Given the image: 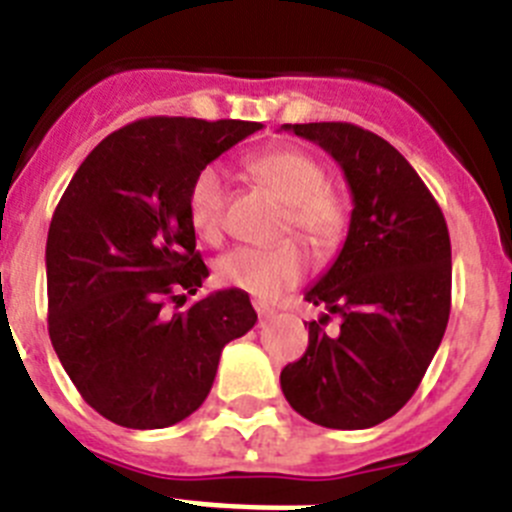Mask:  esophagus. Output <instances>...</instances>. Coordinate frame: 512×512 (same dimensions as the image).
I'll return each instance as SVG.
<instances>
[{
    "instance_id": "esophagus-1",
    "label": "esophagus",
    "mask_w": 512,
    "mask_h": 512,
    "mask_svg": "<svg viewBox=\"0 0 512 512\" xmlns=\"http://www.w3.org/2000/svg\"><path fill=\"white\" fill-rule=\"evenodd\" d=\"M256 312H259L261 320H266V318H271V315H274V310H271V307H266V305H261V302H256Z\"/></svg>"
}]
</instances>
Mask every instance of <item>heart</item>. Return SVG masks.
I'll return each mask as SVG.
<instances>
[{
    "label": "heart",
    "mask_w": 512,
    "mask_h": 512,
    "mask_svg": "<svg viewBox=\"0 0 512 512\" xmlns=\"http://www.w3.org/2000/svg\"><path fill=\"white\" fill-rule=\"evenodd\" d=\"M248 174L266 184L284 202V230L305 243L325 248L341 238L346 228V205L341 194L325 184L318 158L300 148H271L246 161ZM225 174L210 164L189 184L187 215L202 241H217L225 228ZM307 271L305 253L292 241L269 248L241 246L217 261V277L256 300H274L284 289L302 282Z\"/></svg>",
    "instance_id": "b5f03b06"
}]
</instances>
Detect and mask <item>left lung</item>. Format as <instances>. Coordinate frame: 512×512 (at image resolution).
<instances>
[{
  "label": "left lung",
  "mask_w": 512,
  "mask_h": 512,
  "mask_svg": "<svg viewBox=\"0 0 512 512\" xmlns=\"http://www.w3.org/2000/svg\"><path fill=\"white\" fill-rule=\"evenodd\" d=\"M284 130L336 158L351 189L346 243L305 292L323 307L300 361L282 369V392L302 418L359 431L392 418L415 395L441 346L451 310V241L443 212L395 146L351 122ZM342 318V333L319 325Z\"/></svg>",
  "instance_id": "1"
}]
</instances>
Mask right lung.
<instances>
[{
  "mask_svg": "<svg viewBox=\"0 0 512 512\" xmlns=\"http://www.w3.org/2000/svg\"><path fill=\"white\" fill-rule=\"evenodd\" d=\"M261 122L146 117L115 130L76 169L45 243L48 333L79 395L122 428H166L200 408L225 343L256 310L207 279L187 215L189 184Z\"/></svg>",
  "mask_w": 512,
  "mask_h": 512,
  "instance_id": "right-lung-1",
  "label": "right lung"
}]
</instances>
